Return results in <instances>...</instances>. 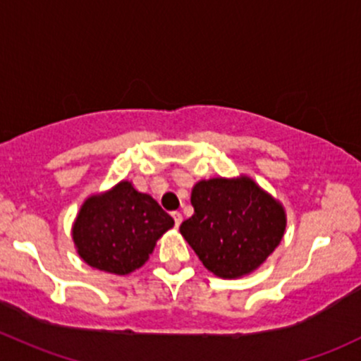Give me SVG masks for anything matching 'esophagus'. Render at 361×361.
Returning a JSON list of instances; mask_svg holds the SVG:
<instances>
[{"instance_id": "34e87169", "label": "esophagus", "mask_w": 361, "mask_h": 361, "mask_svg": "<svg viewBox=\"0 0 361 361\" xmlns=\"http://www.w3.org/2000/svg\"><path fill=\"white\" fill-rule=\"evenodd\" d=\"M173 219H174V226H180L181 221H183V216H181V212H173Z\"/></svg>"}]
</instances>
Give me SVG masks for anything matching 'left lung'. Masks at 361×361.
I'll return each instance as SVG.
<instances>
[{"instance_id":"8db88e82","label":"left lung","mask_w":361,"mask_h":361,"mask_svg":"<svg viewBox=\"0 0 361 361\" xmlns=\"http://www.w3.org/2000/svg\"><path fill=\"white\" fill-rule=\"evenodd\" d=\"M192 205L195 212L180 233L205 269L224 279L259 269L286 229L283 205L248 176L199 181Z\"/></svg>"}]
</instances>
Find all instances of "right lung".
<instances>
[{
	"instance_id": "add662e5",
	"label": "right lung",
	"mask_w": 361,
	"mask_h": 361,
	"mask_svg": "<svg viewBox=\"0 0 361 361\" xmlns=\"http://www.w3.org/2000/svg\"><path fill=\"white\" fill-rule=\"evenodd\" d=\"M174 221L147 193L120 181L82 204L71 236L78 255L99 271L125 276L149 260Z\"/></svg>"
}]
</instances>
